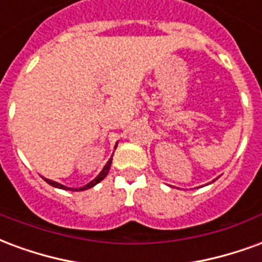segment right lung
<instances>
[{"label": "right lung", "mask_w": 262, "mask_h": 262, "mask_svg": "<svg viewBox=\"0 0 262 262\" xmlns=\"http://www.w3.org/2000/svg\"><path fill=\"white\" fill-rule=\"evenodd\" d=\"M115 148H116V146H115ZM111 164H112V159H109V161L106 163V165H105V167H103V170L101 171L99 174H98L97 178H94L91 182H88L85 187H82V188H67V187H64V185L59 184V182L52 181V180H48V178H43V180L48 182L49 185H52V187H54V188H60V189H66V191H67V189H71V191H85V189H90V188H92L94 185H97L98 182H101L103 178H105V177L108 176V171H109V168H111Z\"/></svg>", "instance_id": "obj_1"}]
</instances>
